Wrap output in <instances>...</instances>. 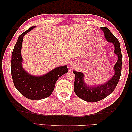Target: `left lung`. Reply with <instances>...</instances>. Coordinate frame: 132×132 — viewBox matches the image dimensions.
I'll list each match as a JSON object with an SVG mask.
<instances>
[{"instance_id": "1", "label": "left lung", "mask_w": 132, "mask_h": 132, "mask_svg": "<svg viewBox=\"0 0 132 132\" xmlns=\"http://www.w3.org/2000/svg\"><path fill=\"white\" fill-rule=\"evenodd\" d=\"M101 29L103 30L106 40L114 45V52L118 57V60L114 66L113 76L110 80L102 85L88 86L84 81V74L82 72L72 71L75 76L74 84L75 93L80 99L92 103L100 101L110 95L115 89L121 73L122 55L119 41L107 28L102 27Z\"/></svg>"}]
</instances>
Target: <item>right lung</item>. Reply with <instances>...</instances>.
Returning <instances> with one entry per match:
<instances>
[{"mask_svg": "<svg viewBox=\"0 0 132 132\" xmlns=\"http://www.w3.org/2000/svg\"><path fill=\"white\" fill-rule=\"evenodd\" d=\"M35 27H30L19 36L12 53L11 70L13 84L19 92L29 99L41 100L51 95L58 78L69 71L66 65L58 67L43 76L35 77L24 70L21 54L22 42L24 35Z\"/></svg>", "mask_w": 132, "mask_h": 132, "instance_id": "right-lung-1", "label": "right lung"}]
</instances>
